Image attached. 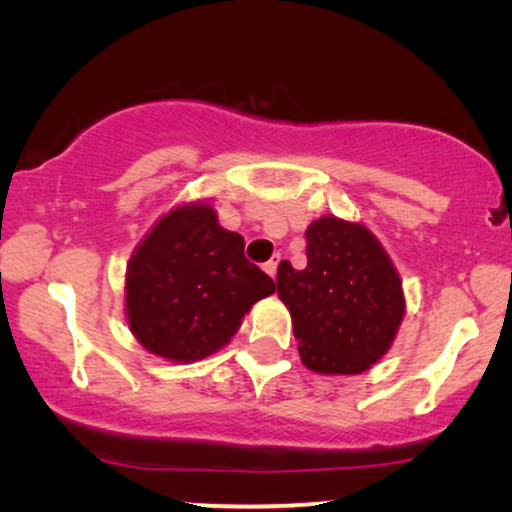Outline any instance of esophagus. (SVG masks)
I'll use <instances>...</instances> for the list:
<instances>
[{"label": "esophagus", "instance_id": "obj_1", "mask_svg": "<svg viewBox=\"0 0 512 512\" xmlns=\"http://www.w3.org/2000/svg\"><path fill=\"white\" fill-rule=\"evenodd\" d=\"M277 263H279V256H272V258H270V261L263 265V270H265V272H268V275H270L272 279H275V275H277Z\"/></svg>", "mask_w": 512, "mask_h": 512}]
</instances>
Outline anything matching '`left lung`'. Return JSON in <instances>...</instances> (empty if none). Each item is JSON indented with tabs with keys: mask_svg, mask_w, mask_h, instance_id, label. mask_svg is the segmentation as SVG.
I'll return each instance as SVG.
<instances>
[{
	"mask_svg": "<svg viewBox=\"0 0 512 512\" xmlns=\"http://www.w3.org/2000/svg\"><path fill=\"white\" fill-rule=\"evenodd\" d=\"M307 265L277 268L300 361L321 375H359L387 354L405 314L401 277L366 226L321 216L305 230Z\"/></svg>",
	"mask_w": 512,
	"mask_h": 512,
	"instance_id": "1",
	"label": "left lung"
}]
</instances>
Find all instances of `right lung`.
<instances>
[{"instance_id": "add662e5", "label": "right lung", "mask_w": 512, "mask_h": 512, "mask_svg": "<svg viewBox=\"0 0 512 512\" xmlns=\"http://www.w3.org/2000/svg\"><path fill=\"white\" fill-rule=\"evenodd\" d=\"M270 293L275 282L244 258L242 235L193 202L167 212L135 249L125 314L144 349L188 363L228 345L251 305Z\"/></svg>"}]
</instances>
